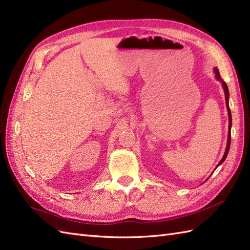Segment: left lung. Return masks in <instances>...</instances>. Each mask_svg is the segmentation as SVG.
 <instances>
[{"instance_id":"left-lung-1","label":"left lung","mask_w":250,"mask_h":250,"mask_svg":"<svg viewBox=\"0 0 250 250\" xmlns=\"http://www.w3.org/2000/svg\"><path fill=\"white\" fill-rule=\"evenodd\" d=\"M214 73H215V75H216V78H217V80H219L220 81L221 83H222V86H223V88H224V93H225V103H226V107H228V111H229V139H228V145H226V149H225V152H224V155H223V157H222V160L220 161V163L218 164V166L219 165H221L224 161H225V158H226V156H228V154H229V147H230V129H231V112H230V109H229V87H228V85H226V83L223 81V79L221 78V76H220V74H219V70L217 69V67H215L214 69ZM217 166V167H218Z\"/></svg>"}]
</instances>
